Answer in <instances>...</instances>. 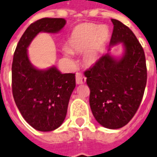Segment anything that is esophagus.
Returning <instances> with one entry per match:
<instances>
[{
    "instance_id": "obj_1",
    "label": "esophagus",
    "mask_w": 157,
    "mask_h": 157,
    "mask_svg": "<svg viewBox=\"0 0 157 157\" xmlns=\"http://www.w3.org/2000/svg\"><path fill=\"white\" fill-rule=\"evenodd\" d=\"M86 82V77L82 74H78L76 75V83L77 84H82Z\"/></svg>"
}]
</instances>
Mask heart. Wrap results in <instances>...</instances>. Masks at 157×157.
Wrapping results in <instances>:
<instances>
[{"instance_id": "heart-1", "label": "heart", "mask_w": 157, "mask_h": 157, "mask_svg": "<svg viewBox=\"0 0 157 157\" xmlns=\"http://www.w3.org/2000/svg\"><path fill=\"white\" fill-rule=\"evenodd\" d=\"M110 37V31L105 25L86 23L75 27L69 37L68 48H64L66 57L73 52H83V61L87 66L96 64Z\"/></svg>"}]
</instances>
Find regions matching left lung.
Returning <instances> with one entry per match:
<instances>
[{
  "mask_svg": "<svg viewBox=\"0 0 157 157\" xmlns=\"http://www.w3.org/2000/svg\"><path fill=\"white\" fill-rule=\"evenodd\" d=\"M111 21L113 31L109 48L122 43V56L117 58L108 52L84 75L94 117L105 128L119 129L140 107L147 83V66L144 51L135 34L118 20Z\"/></svg>",
  "mask_w": 157,
  "mask_h": 157,
  "instance_id": "obj_1",
  "label": "left lung"
}]
</instances>
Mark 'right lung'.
Wrapping results in <instances>:
<instances>
[{"label": "right lung", "mask_w": 157, "mask_h": 157, "mask_svg": "<svg viewBox=\"0 0 157 157\" xmlns=\"http://www.w3.org/2000/svg\"><path fill=\"white\" fill-rule=\"evenodd\" d=\"M64 18L44 17L31 23L17 44L12 64L15 104L27 123L40 131L54 130L66 118L75 87V74H61L55 66L40 70L31 63L27 48L39 33H57Z\"/></svg>", "instance_id": "1"}]
</instances>
